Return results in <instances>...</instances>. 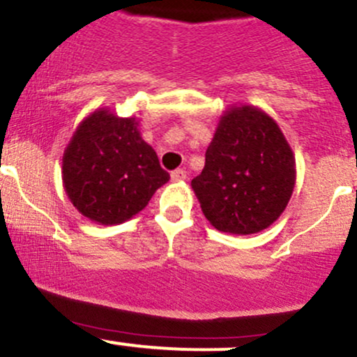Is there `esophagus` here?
I'll return each mask as SVG.
<instances>
[{"mask_svg": "<svg viewBox=\"0 0 357 357\" xmlns=\"http://www.w3.org/2000/svg\"><path fill=\"white\" fill-rule=\"evenodd\" d=\"M187 178V172L183 168H177V170L172 172V180L174 182H182V180Z\"/></svg>", "mask_w": 357, "mask_h": 357, "instance_id": "1", "label": "esophagus"}]
</instances>
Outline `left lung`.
Returning <instances> with one entry per match:
<instances>
[{
  "instance_id": "left-lung-1",
  "label": "left lung",
  "mask_w": 357,
  "mask_h": 357,
  "mask_svg": "<svg viewBox=\"0 0 357 357\" xmlns=\"http://www.w3.org/2000/svg\"><path fill=\"white\" fill-rule=\"evenodd\" d=\"M295 178V155L275 119L241 104L224 111L202 174L190 185L215 229L246 236L282 215Z\"/></svg>"
}]
</instances>
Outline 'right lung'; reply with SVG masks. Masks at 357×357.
<instances>
[{
  "label": "right lung",
  "mask_w": 357,
  "mask_h": 357,
  "mask_svg": "<svg viewBox=\"0 0 357 357\" xmlns=\"http://www.w3.org/2000/svg\"><path fill=\"white\" fill-rule=\"evenodd\" d=\"M170 180L136 118L99 107L84 118L62 157L67 197L84 218L113 226L143 211Z\"/></svg>",
  "instance_id": "1"
}]
</instances>
